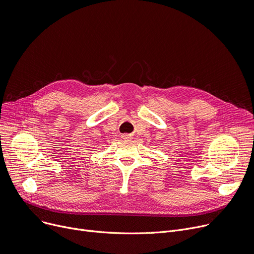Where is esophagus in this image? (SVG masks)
<instances>
[{
	"mask_svg": "<svg viewBox=\"0 0 254 254\" xmlns=\"http://www.w3.org/2000/svg\"><path fill=\"white\" fill-rule=\"evenodd\" d=\"M124 137H125V138H130V136H129V135H125Z\"/></svg>",
	"mask_w": 254,
	"mask_h": 254,
	"instance_id": "obj_1",
	"label": "esophagus"
}]
</instances>
